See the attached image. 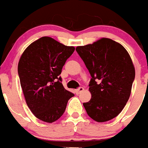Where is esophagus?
<instances>
[{
  "instance_id": "esophagus-1",
  "label": "esophagus",
  "mask_w": 148,
  "mask_h": 148,
  "mask_svg": "<svg viewBox=\"0 0 148 148\" xmlns=\"http://www.w3.org/2000/svg\"><path fill=\"white\" fill-rule=\"evenodd\" d=\"M83 91H84V88H83L82 87H80V88H77L76 90H75V93H76L77 95H79V94H80L81 92H82Z\"/></svg>"
}]
</instances>
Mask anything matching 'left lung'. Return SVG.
Wrapping results in <instances>:
<instances>
[{
  "label": "left lung",
  "instance_id": "obj_1",
  "mask_svg": "<svg viewBox=\"0 0 148 148\" xmlns=\"http://www.w3.org/2000/svg\"><path fill=\"white\" fill-rule=\"evenodd\" d=\"M75 50L91 76V98L83 103L88 115L98 123L115 118L126 104L135 79L130 55L123 45L107 38Z\"/></svg>",
  "mask_w": 148,
  "mask_h": 148
}]
</instances>
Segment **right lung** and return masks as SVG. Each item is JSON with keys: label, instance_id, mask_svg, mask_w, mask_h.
Instances as JSON below:
<instances>
[{"label": "right lung", "instance_id": "add662e5", "mask_svg": "<svg viewBox=\"0 0 148 148\" xmlns=\"http://www.w3.org/2000/svg\"><path fill=\"white\" fill-rule=\"evenodd\" d=\"M75 51L51 37H42L29 45L18 63L20 85L25 102L35 117L53 123L65 112L74 96L64 88L60 75Z\"/></svg>", "mask_w": 148, "mask_h": 148}]
</instances>
